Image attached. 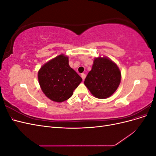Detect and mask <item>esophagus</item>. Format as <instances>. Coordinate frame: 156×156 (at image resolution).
<instances>
[{"label":"esophagus","mask_w":156,"mask_h":156,"mask_svg":"<svg viewBox=\"0 0 156 156\" xmlns=\"http://www.w3.org/2000/svg\"><path fill=\"white\" fill-rule=\"evenodd\" d=\"M81 77H82V79H83V81H84V79H85V77H86V75H85V73H82V74H81Z\"/></svg>","instance_id":"obj_1"}]
</instances>
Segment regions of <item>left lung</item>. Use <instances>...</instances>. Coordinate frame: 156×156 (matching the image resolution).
Masks as SVG:
<instances>
[{
  "instance_id": "8db88e82",
  "label": "left lung",
  "mask_w": 156,
  "mask_h": 156,
  "mask_svg": "<svg viewBox=\"0 0 156 156\" xmlns=\"http://www.w3.org/2000/svg\"><path fill=\"white\" fill-rule=\"evenodd\" d=\"M120 81L121 72L119 67L105 56L94 59L92 69L84 83L94 96L105 99L116 90Z\"/></svg>"
}]
</instances>
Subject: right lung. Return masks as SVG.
<instances>
[{
  "label": "right lung",
  "mask_w": 156,
  "mask_h": 156,
  "mask_svg": "<svg viewBox=\"0 0 156 156\" xmlns=\"http://www.w3.org/2000/svg\"><path fill=\"white\" fill-rule=\"evenodd\" d=\"M42 91L51 100L62 102L73 95L82 78L69 65L68 57L60 55L42 66L37 73Z\"/></svg>",
  "instance_id": "1"
}]
</instances>
